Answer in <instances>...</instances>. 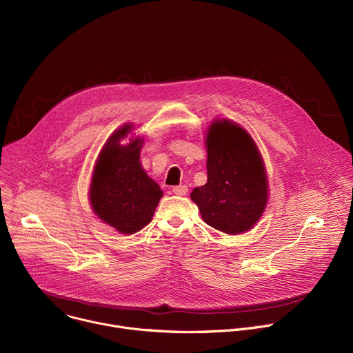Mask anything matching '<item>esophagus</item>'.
<instances>
[{
	"label": "esophagus",
	"instance_id": "esophagus-1",
	"mask_svg": "<svg viewBox=\"0 0 353 353\" xmlns=\"http://www.w3.org/2000/svg\"><path fill=\"white\" fill-rule=\"evenodd\" d=\"M173 192L176 195H185L188 192V187L185 184H180V185H176L173 187Z\"/></svg>",
	"mask_w": 353,
	"mask_h": 353
}]
</instances>
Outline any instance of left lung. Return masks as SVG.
<instances>
[{"label": "left lung", "instance_id": "1", "mask_svg": "<svg viewBox=\"0 0 353 353\" xmlns=\"http://www.w3.org/2000/svg\"><path fill=\"white\" fill-rule=\"evenodd\" d=\"M208 181L191 199L206 224L225 234L248 231L268 202V179L250 134L228 121L214 122L206 137Z\"/></svg>", "mask_w": 353, "mask_h": 353}]
</instances>
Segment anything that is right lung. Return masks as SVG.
<instances>
[{"label":"right lung","mask_w":353,"mask_h":353,"mask_svg":"<svg viewBox=\"0 0 353 353\" xmlns=\"http://www.w3.org/2000/svg\"><path fill=\"white\" fill-rule=\"evenodd\" d=\"M130 126L117 130L97 161L90 201L95 214L117 231L133 234L147 225L163 195L161 187L147 176L140 163L143 140L128 147L119 144Z\"/></svg>","instance_id":"obj_1"}]
</instances>
